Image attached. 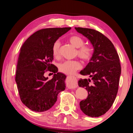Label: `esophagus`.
<instances>
[{
	"label": "esophagus",
	"instance_id": "34e87169",
	"mask_svg": "<svg viewBox=\"0 0 133 133\" xmlns=\"http://www.w3.org/2000/svg\"><path fill=\"white\" fill-rule=\"evenodd\" d=\"M67 81L69 83V89H73V88L77 87V79L75 76H68L67 77Z\"/></svg>",
	"mask_w": 133,
	"mask_h": 133
}]
</instances>
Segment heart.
<instances>
[{
  "instance_id": "b5f03b06",
  "label": "heart",
  "mask_w": 133,
  "mask_h": 133,
  "mask_svg": "<svg viewBox=\"0 0 133 133\" xmlns=\"http://www.w3.org/2000/svg\"><path fill=\"white\" fill-rule=\"evenodd\" d=\"M69 41L77 48L76 54L84 61H89L93 55V49L89 45H84L85 41L79 35H71L69 38ZM60 41L57 40L52 46V54L55 58H59L60 53ZM81 67V64L78 60H67L60 63L58 69L61 72L66 75H73L76 71Z\"/></svg>"
}]
</instances>
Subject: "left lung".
I'll list each match as a JSON object with an SVG mask.
<instances>
[{"instance_id": "left-lung-1", "label": "left lung", "mask_w": 133, "mask_h": 133, "mask_svg": "<svg viewBox=\"0 0 133 133\" xmlns=\"http://www.w3.org/2000/svg\"><path fill=\"white\" fill-rule=\"evenodd\" d=\"M75 29L94 47L89 63L80 71L90 77L78 81L79 87L88 92V98L80 102V108L86 115L98 117L110 109L117 96L121 71L119 56L112 42L102 33L90 28Z\"/></svg>"}]
</instances>
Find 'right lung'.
<instances>
[{"label":"right lung","mask_w":133,"mask_h":133,"mask_svg":"<svg viewBox=\"0 0 133 133\" xmlns=\"http://www.w3.org/2000/svg\"><path fill=\"white\" fill-rule=\"evenodd\" d=\"M70 29L66 27L40 29L31 35L21 47L15 81L21 101L31 110H48L56 102L58 94L66 88V75L57 72V67L51 64L52 46ZM48 71L54 73L51 80L43 75Z\"/></svg>","instance_id":"1"}]
</instances>
